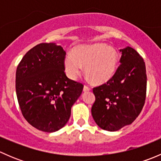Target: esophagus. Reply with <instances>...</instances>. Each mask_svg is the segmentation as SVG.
<instances>
[{
    "label": "esophagus",
    "mask_w": 161,
    "mask_h": 161,
    "mask_svg": "<svg viewBox=\"0 0 161 161\" xmlns=\"http://www.w3.org/2000/svg\"><path fill=\"white\" fill-rule=\"evenodd\" d=\"M90 90H91V89L90 88V87L86 86L83 87V91H84V92H89V91H90Z\"/></svg>",
    "instance_id": "34e87169"
}]
</instances>
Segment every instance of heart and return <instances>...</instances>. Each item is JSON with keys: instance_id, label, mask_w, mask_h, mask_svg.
<instances>
[{"instance_id": "b5f03b06", "label": "heart", "mask_w": 161, "mask_h": 161, "mask_svg": "<svg viewBox=\"0 0 161 161\" xmlns=\"http://www.w3.org/2000/svg\"><path fill=\"white\" fill-rule=\"evenodd\" d=\"M118 64V53L112 47L97 43L79 45L69 53L64 61L66 75L75 80L82 71L95 84L101 85L111 80Z\"/></svg>"}]
</instances>
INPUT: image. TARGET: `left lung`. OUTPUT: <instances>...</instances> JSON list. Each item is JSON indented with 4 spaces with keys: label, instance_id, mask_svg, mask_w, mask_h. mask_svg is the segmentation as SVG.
<instances>
[{
    "label": "left lung",
    "instance_id": "1",
    "mask_svg": "<svg viewBox=\"0 0 161 161\" xmlns=\"http://www.w3.org/2000/svg\"><path fill=\"white\" fill-rule=\"evenodd\" d=\"M120 66L107 83L93 88L96 100L91 109L97 125L115 131L130 125L143 108L147 71L142 57L130 47L120 49Z\"/></svg>",
    "mask_w": 161,
    "mask_h": 161
}]
</instances>
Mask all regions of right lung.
<instances>
[{
    "instance_id": "obj_1",
    "label": "right lung",
    "mask_w": 161,
    "mask_h": 161,
    "mask_svg": "<svg viewBox=\"0 0 161 161\" xmlns=\"http://www.w3.org/2000/svg\"><path fill=\"white\" fill-rule=\"evenodd\" d=\"M66 52L55 43L29 50L16 70L15 89L22 115L36 129L54 132L67 124L83 85L64 73Z\"/></svg>"
}]
</instances>
